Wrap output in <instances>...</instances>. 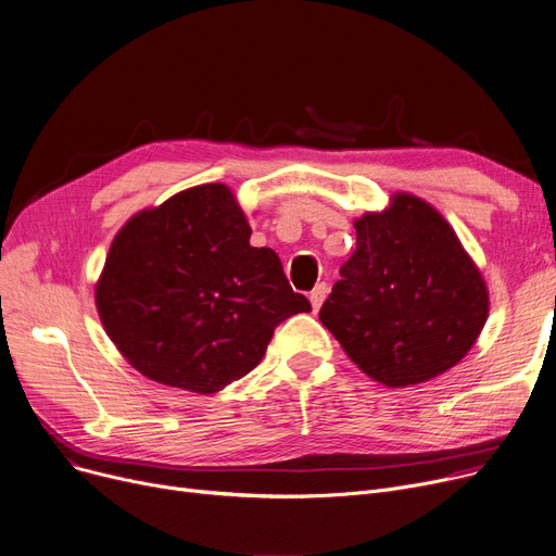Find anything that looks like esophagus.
<instances>
[{
	"label": "esophagus",
	"mask_w": 556,
	"mask_h": 556,
	"mask_svg": "<svg viewBox=\"0 0 556 556\" xmlns=\"http://www.w3.org/2000/svg\"><path fill=\"white\" fill-rule=\"evenodd\" d=\"M326 294H328V283H317L313 290H311V294H308V300H311V304H313V311L317 313L319 311V306L324 304V300H326Z\"/></svg>",
	"instance_id": "obj_1"
}]
</instances>
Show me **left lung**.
<instances>
[{"label": "left lung", "instance_id": "left-lung-1", "mask_svg": "<svg viewBox=\"0 0 556 556\" xmlns=\"http://www.w3.org/2000/svg\"><path fill=\"white\" fill-rule=\"evenodd\" d=\"M357 248L319 321L376 382L400 389L456 366L488 321L490 294L442 214L412 194L355 220Z\"/></svg>", "mask_w": 556, "mask_h": 556}]
</instances>
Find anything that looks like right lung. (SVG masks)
Instances as JSON below:
<instances>
[{
	"label": "right lung",
	"mask_w": 556,
	"mask_h": 556,
	"mask_svg": "<svg viewBox=\"0 0 556 556\" xmlns=\"http://www.w3.org/2000/svg\"><path fill=\"white\" fill-rule=\"evenodd\" d=\"M220 182L197 185L129 218L96 286L106 336L154 382L216 393L262 362L275 328L311 302Z\"/></svg>",
	"instance_id": "obj_1"
}]
</instances>
